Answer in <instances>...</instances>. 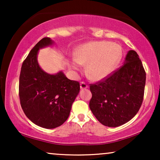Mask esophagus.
<instances>
[{
	"label": "esophagus",
	"instance_id": "1",
	"mask_svg": "<svg viewBox=\"0 0 160 160\" xmlns=\"http://www.w3.org/2000/svg\"><path fill=\"white\" fill-rule=\"evenodd\" d=\"M80 88L82 89H87V88H88V85H87L85 82H81Z\"/></svg>",
	"mask_w": 160,
	"mask_h": 160
}]
</instances>
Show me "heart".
Wrapping results in <instances>:
<instances>
[{"label": "heart", "mask_w": 160, "mask_h": 160, "mask_svg": "<svg viewBox=\"0 0 160 160\" xmlns=\"http://www.w3.org/2000/svg\"><path fill=\"white\" fill-rule=\"evenodd\" d=\"M75 58L69 62L73 71H79L81 65L87 66V73L92 79L99 81L114 71L122 54L119 45L108 41L84 43L75 51Z\"/></svg>", "instance_id": "b5f03b06"}]
</instances>
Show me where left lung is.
I'll list each match as a JSON object with an SVG mask.
<instances>
[{"label": "left lung", "mask_w": 160, "mask_h": 160, "mask_svg": "<svg viewBox=\"0 0 160 160\" xmlns=\"http://www.w3.org/2000/svg\"><path fill=\"white\" fill-rule=\"evenodd\" d=\"M146 72L134 50L127 54L123 65L102 81L90 84L89 108L105 126L127 123L138 112L143 100Z\"/></svg>", "instance_id": "obj_1"}]
</instances>
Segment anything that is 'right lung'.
<instances>
[{
  "mask_svg": "<svg viewBox=\"0 0 160 160\" xmlns=\"http://www.w3.org/2000/svg\"><path fill=\"white\" fill-rule=\"evenodd\" d=\"M52 44L54 41L47 37L36 43L24 60L19 83V100L26 117L47 129L58 128L66 121L80 90L79 83L68 79L62 71L49 74L39 66V49Z\"/></svg>",
  "mask_w": 160,
  "mask_h": 160,
  "instance_id": "add662e5",
  "label": "right lung"
}]
</instances>
